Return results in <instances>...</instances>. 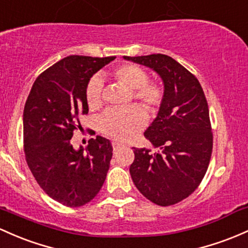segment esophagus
<instances>
[{
    "label": "esophagus",
    "mask_w": 248,
    "mask_h": 248,
    "mask_svg": "<svg viewBox=\"0 0 248 248\" xmlns=\"http://www.w3.org/2000/svg\"><path fill=\"white\" fill-rule=\"evenodd\" d=\"M111 146H113L114 151H119L120 148H122V147H124V145H122V143L118 142V141H113V143H111Z\"/></svg>",
    "instance_id": "esophagus-1"
}]
</instances>
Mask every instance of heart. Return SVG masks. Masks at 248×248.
Listing matches in <instances>:
<instances>
[{"label": "heart", "mask_w": 248, "mask_h": 248, "mask_svg": "<svg viewBox=\"0 0 248 248\" xmlns=\"http://www.w3.org/2000/svg\"><path fill=\"white\" fill-rule=\"evenodd\" d=\"M111 76L132 91L133 97L151 110H155L161 105L164 97L162 88L155 82H147L148 76L142 68L132 63L121 64L111 72ZM101 78L94 76L86 87V100L89 108L94 109L101 105ZM146 124L145 110L138 106L108 109L99 120L100 129L103 134L119 141L134 138Z\"/></svg>", "instance_id": "heart-1"}]
</instances>
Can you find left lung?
Listing matches in <instances>:
<instances>
[{"label": "left lung", "instance_id": "obj_1", "mask_svg": "<svg viewBox=\"0 0 248 248\" xmlns=\"http://www.w3.org/2000/svg\"><path fill=\"white\" fill-rule=\"evenodd\" d=\"M161 78L164 97L156 118L145 130L154 148H135L129 172L152 202L170 206L192 194L205 176L213 148L208 105L201 84L179 62L164 55L124 56Z\"/></svg>", "mask_w": 248, "mask_h": 248}]
</instances>
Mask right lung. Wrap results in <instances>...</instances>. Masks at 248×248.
I'll return each instance as SVG.
<instances>
[{
  "label": "right lung",
  "instance_id": "1",
  "mask_svg": "<svg viewBox=\"0 0 248 248\" xmlns=\"http://www.w3.org/2000/svg\"><path fill=\"white\" fill-rule=\"evenodd\" d=\"M115 58L70 55L35 80L23 110L26 160L35 180L68 207L86 205L101 189L113 147L108 139H91L86 149L73 148L74 130L88 113L86 87L92 76Z\"/></svg>",
  "mask_w": 248,
  "mask_h": 248
}]
</instances>
